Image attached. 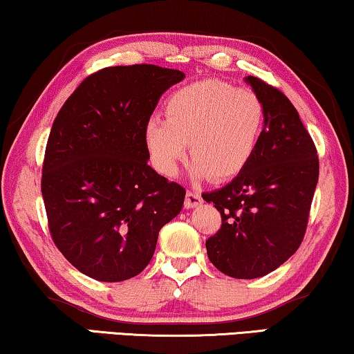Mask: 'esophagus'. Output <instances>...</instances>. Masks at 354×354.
I'll return each instance as SVG.
<instances>
[{
  "label": "esophagus",
  "mask_w": 354,
  "mask_h": 354,
  "mask_svg": "<svg viewBox=\"0 0 354 354\" xmlns=\"http://www.w3.org/2000/svg\"><path fill=\"white\" fill-rule=\"evenodd\" d=\"M201 203H203L201 193L194 192V189H188L187 196H185V207H187V209L196 207V206H199V204H201Z\"/></svg>",
  "instance_id": "34e87169"
}]
</instances>
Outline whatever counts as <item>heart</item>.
<instances>
[{
	"mask_svg": "<svg viewBox=\"0 0 354 354\" xmlns=\"http://www.w3.org/2000/svg\"><path fill=\"white\" fill-rule=\"evenodd\" d=\"M166 120L150 118L143 129L158 171L174 176L189 148L193 172L227 180L243 171L263 136L266 110L257 92L222 80H199L172 92Z\"/></svg>",
	"mask_w": 354,
	"mask_h": 354,
	"instance_id": "b5f03b06",
	"label": "heart"
}]
</instances>
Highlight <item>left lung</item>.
I'll return each instance as SVG.
<instances>
[{
	"label": "left lung",
	"mask_w": 354,
	"mask_h": 354,
	"mask_svg": "<svg viewBox=\"0 0 354 354\" xmlns=\"http://www.w3.org/2000/svg\"><path fill=\"white\" fill-rule=\"evenodd\" d=\"M245 81L265 104L263 136L252 160L228 185L203 193L222 217L218 232L206 241L207 257L236 279L268 274L295 254L319 177L315 142L295 106L263 80Z\"/></svg>",
	"instance_id": "1"
}]
</instances>
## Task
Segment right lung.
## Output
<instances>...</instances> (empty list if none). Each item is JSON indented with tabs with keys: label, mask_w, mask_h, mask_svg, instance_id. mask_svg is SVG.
<instances>
[{
	"label": "right lung",
	"mask_w": 354,
	"mask_h": 354,
	"mask_svg": "<svg viewBox=\"0 0 354 354\" xmlns=\"http://www.w3.org/2000/svg\"><path fill=\"white\" fill-rule=\"evenodd\" d=\"M180 70L140 64L89 75L60 109L46 145L41 193L64 257L89 278L118 283L150 263L158 233L185 188L148 166L143 129Z\"/></svg>",
	"instance_id": "1"
}]
</instances>
